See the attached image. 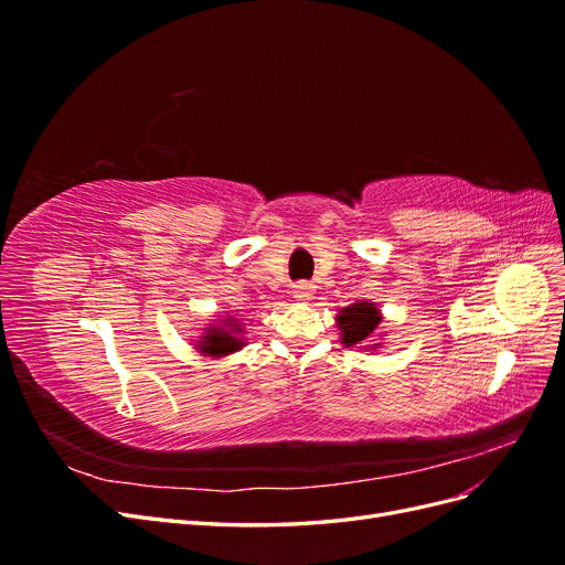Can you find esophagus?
<instances>
[{
	"instance_id": "1",
	"label": "esophagus",
	"mask_w": 565,
	"mask_h": 565,
	"mask_svg": "<svg viewBox=\"0 0 565 565\" xmlns=\"http://www.w3.org/2000/svg\"><path fill=\"white\" fill-rule=\"evenodd\" d=\"M292 295H295L297 301H309L313 297V285L311 282H297Z\"/></svg>"
}]
</instances>
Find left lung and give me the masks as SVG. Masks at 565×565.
Listing matches in <instances>:
<instances>
[{
    "label": "left lung",
    "mask_w": 565,
    "mask_h": 565,
    "mask_svg": "<svg viewBox=\"0 0 565 565\" xmlns=\"http://www.w3.org/2000/svg\"><path fill=\"white\" fill-rule=\"evenodd\" d=\"M382 322L380 311L374 309V303L361 301L353 303L349 309L341 311L337 318V324L341 330V344L355 347V344H365V341L377 330V324Z\"/></svg>",
    "instance_id": "obj_1"
}]
</instances>
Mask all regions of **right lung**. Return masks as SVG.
I'll list each match as a JSON object with an SVG mask.
<instances>
[{"instance_id":"obj_1","label":"right lung","mask_w":565,"mask_h":565,"mask_svg":"<svg viewBox=\"0 0 565 565\" xmlns=\"http://www.w3.org/2000/svg\"><path fill=\"white\" fill-rule=\"evenodd\" d=\"M233 332H241V330H237V324H233V318H231L228 322L221 324V328H212L207 337H202L200 351L210 355H226L237 351L243 347V341L233 337Z\"/></svg>"}]
</instances>
